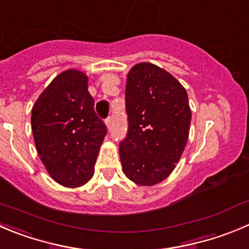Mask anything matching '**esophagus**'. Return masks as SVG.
I'll list each match as a JSON object with an SVG mask.
<instances>
[{
  "label": "esophagus",
  "mask_w": 249,
  "mask_h": 249,
  "mask_svg": "<svg viewBox=\"0 0 249 249\" xmlns=\"http://www.w3.org/2000/svg\"><path fill=\"white\" fill-rule=\"evenodd\" d=\"M105 124H106V127H107L108 131H110L111 127H112V118H111V117H107V118H106Z\"/></svg>",
  "instance_id": "obj_1"
}]
</instances>
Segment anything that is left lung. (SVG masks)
Wrapping results in <instances>:
<instances>
[{"label": "left lung", "instance_id": "1", "mask_svg": "<svg viewBox=\"0 0 249 249\" xmlns=\"http://www.w3.org/2000/svg\"><path fill=\"white\" fill-rule=\"evenodd\" d=\"M126 111L122 171L139 186H155L170 176L186 148L192 120L187 91L167 71L138 63L127 74Z\"/></svg>", "mask_w": 249, "mask_h": 249}]
</instances>
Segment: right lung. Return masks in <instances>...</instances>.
Instances as JSON below:
<instances>
[{
    "label": "right lung",
    "mask_w": 249,
    "mask_h": 249,
    "mask_svg": "<svg viewBox=\"0 0 249 249\" xmlns=\"http://www.w3.org/2000/svg\"><path fill=\"white\" fill-rule=\"evenodd\" d=\"M32 129L40 160L53 181L75 188L93 177L107 131L94 111L85 73L67 70L53 78L33 106Z\"/></svg>",
    "instance_id": "right-lung-1"
}]
</instances>
